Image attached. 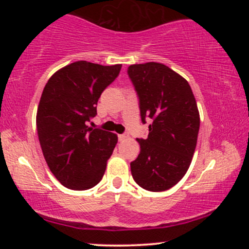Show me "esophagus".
<instances>
[{"label": "esophagus", "mask_w": 249, "mask_h": 249, "mask_svg": "<svg viewBox=\"0 0 249 249\" xmlns=\"http://www.w3.org/2000/svg\"><path fill=\"white\" fill-rule=\"evenodd\" d=\"M118 138H119V141H121V142L126 141V139L128 138V134H119Z\"/></svg>", "instance_id": "obj_1"}]
</instances>
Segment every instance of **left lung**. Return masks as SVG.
<instances>
[{"instance_id":"left-lung-1","label":"left lung","mask_w":249,"mask_h":249,"mask_svg":"<svg viewBox=\"0 0 249 249\" xmlns=\"http://www.w3.org/2000/svg\"><path fill=\"white\" fill-rule=\"evenodd\" d=\"M128 77L139 97L142 122L150 118L146 139L131 162L134 181L144 190L162 192L178 184L190 167L200 126L199 110L184 77L161 64L130 65Z\"/></svg>"}]
</instances>
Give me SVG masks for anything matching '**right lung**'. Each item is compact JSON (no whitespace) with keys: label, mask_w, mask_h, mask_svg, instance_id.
I'll list each match as a JSON object with an SVG mask.
<instances>
[{"label":"right lung","mask_w":249,"mask_h":249,"mask_svg":"<svg viewBox=\"0 0 249 249\" xmlns=\"http://www.w3.org/2000/svg\"><path fill=\"white\" fill-rule=\"evenodd\" d=\"M121 69L122 64L78 61L56 71L45 84L36 116L39 144L51 172L70 190H89L104 176L118 137L87 123Z\"/></svg>","instance_id":"obj_1"}]
</instances>
